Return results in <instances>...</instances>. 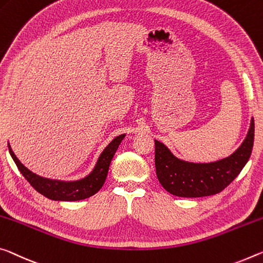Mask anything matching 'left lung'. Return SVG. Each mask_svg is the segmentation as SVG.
<instances>
[{
	"mask_svg": "<svg viewBox=\"0 0 263 263\" xmlns=\"http://www.w3.org/2000/svg\"><path fill=\"white\" fill-rule=\"evenodd\" d=\"M154 143L156 172L161 186L177 197H207L226 189L247 164L254 144V119L240 147L218 161L198 164L178 159L160 141L154 140Z\"/></svg>",
	"mask_w": 263,
	"mask_h": 263,
	"instance_id": "8db88e82",
	"label": "left lung"
}]
</instances>
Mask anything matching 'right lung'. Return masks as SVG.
I'll list each match as a JSON object with an SVG mask.
<instances>
[{
	"label": "right lung",
	"instance_id": "1",
	"mask_svg": "<svg viewBox=\"0 0 263 263\" xmlns=\"http://www.w3.org/2000/svg\"><path fill=\"white\" fill-rule=\"evenodd\" d=\"M125 135H120L111 141L107 146L104 148L101 156H99L97 162H96L95 168L89 176L76 181H61L53 180L37 176L28 170L22 162H21L15 153L12 152L10 145L8 144L9 153L12 159H14L16 166L22 176L27 179L29 184L44 197L57 201H78L86 198L92 197L93 194L102 189L104 182L106 180L107 172L111 164L112 158H114L117 148L122 143Z\"/></svg>",
	"mask_w": 263,
	"mask_h": 263
}]
</instances>
